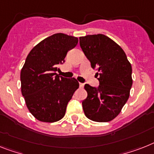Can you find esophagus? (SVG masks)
I'll list each match as a JSON object with an SVG mask.
<instances>
[{"instance_id":"1","label":"esophagus","mask_w":154,"mask_h":154,"mask_svg":"<svg viewBox=\"0 0 154 154\" xmlns=\"http://www.w3.org/2000/svg\"><path fill=\"white\" fill-rule=\"evenodd\" d=\"M84 86V83H82V82H79V87L80 88H82Z\"/></svg>"}]
</instances>
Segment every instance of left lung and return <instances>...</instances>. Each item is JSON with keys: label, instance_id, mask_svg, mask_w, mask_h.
I'll list each match as a JSON object with an SVG mask.
<instances>
[{"label": "left lung", "instance_id": "left-lung-1", "mask_svg": "<svg viewBox=\"0 0 154 154\" xmlns=\"http://www.w3.org/2000/svg\"><path fill=\"white\" fill-rule=\"evenodd\" d=\"M91 67L96 68L98 88L86 84L87 97L82 101L86 116L95 122H109L120 113L131 88V64L121 47L104 34L79 38Z\"/></svg>", "mask_w": 154, "mask_h": 154}]
</instances>
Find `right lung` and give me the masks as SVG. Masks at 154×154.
<instances>
[{
	"mask_svg": "<svg viewBox=\"0 0 154 154\" xmlns=\"http://www.w3.org/2000/svg\"><path fill=\"white\" fill-rule=\"evenodd\" d=\"M79 42L78 38L57 33L36 45L23 66L21 92L30 112L39 121L53 123L65 115L68 101L79 84L56 72L67 53Z\"/></svg>",
	"mask_w": 154,
	"mask_h": 154,
	"instance_id": "add662e5",
	"label": "right lung"
}]
</instances>
